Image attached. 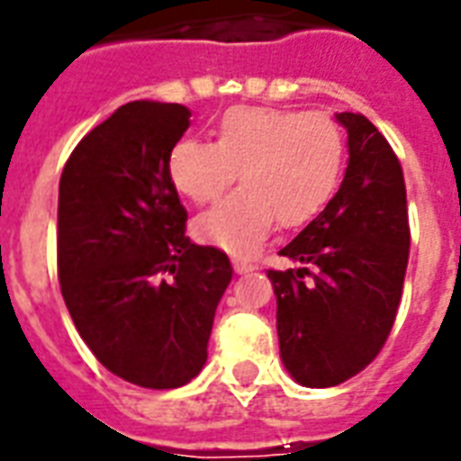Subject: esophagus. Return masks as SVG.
<instances>
[{"label":"esophagus","mask_w":461,"mask_h":461,"mask_svg":"<svg viewBox=\"0 0 461 461\" xmlns=\"http://www.w3.org/2000/svg\"><path fill=\"white\" fill-rule=\"evenodd\" d=\"M231 266H234V270H237L239 276H244V273H249V270H254V266H251L249 261H244V258H234Z\"/></svg>","instance_id":"esophagus-1"}]
</instances>
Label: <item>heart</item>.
I'll list each match as a JSON object with an SVG mask.
<instances>
[{
    "label": "heart",
    "instance_id": "heart-1",
    "mask_svg": "<svg viewBox=\"0 0 461 461\" xmlns=\"http://www.w3.org/2000/svg\"><path fill=\"white\" fill-rule=\"evenodd\" d=\"M346 167V137L331 115L266 105H234L217 125V142L185 137L168 154V178L181 195L207 203L237 178V193L193 222L203 244L246 256L273 224L293 230L333 198Z\"/></svg>",
    "mask_w": 461,
    "mask_h": 461
}]
</instances>
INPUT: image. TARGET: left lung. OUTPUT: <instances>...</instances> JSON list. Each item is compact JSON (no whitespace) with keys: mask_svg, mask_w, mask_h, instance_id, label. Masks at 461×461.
Segmentation results:
<instances>
[{"mask_svg":"<svg viewBox=\"0 0 461 461\" xmlns=\"http://www.w3.org/2000/svg\"><path fill=\"white\" fill-rule=\"evenodd\" d=\"M348 168L329 205L280 249L300 268L268 270L280 357L302 386L346 382L377 357L402 302L409 212L402 164L360 113H336Z\"/></svg>","mask_w":461,"mask_h":461,"instance_id":"left-lung-1","label":"left lung"}]
</instances>
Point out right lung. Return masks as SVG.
Listing matches in <instances>:
<instances>
[{"mask_svg":"<svg viewBox=\"0 0 461 461\" xmlns=\"http://www.w3.org/2000/svg\"><path fill=\"white\" fill-rule=\"evenodd\" d=\"M181 104L130 101L75 147L59 178L58 273L77 331L130 384L176 389L207 360L231 263L191 244L168 154Z\"/></svg>","mask_w":461,"mask_h":461,"instance_id":"obj_1","label":"right lung"}]
</instances>
